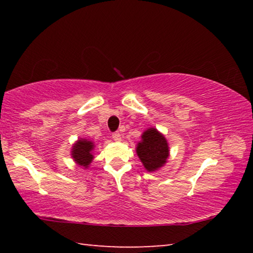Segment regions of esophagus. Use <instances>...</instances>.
<instances>
[{"label": "esophagus", "mask_w": 253, "mask_h": 253, "mask_svg": "<svg viewBox=\"0 0 253 253\" xmlns=\"http://www.w3.org/2000/svg\"><path fill=\"white\" fill-rule=\"evenodd\" d=\"M111 137H113V139L115 140V142H121L122 140V135L119 134V132H114Z\"/></svg>", "instance_id": "34e87169"}]
</instances>
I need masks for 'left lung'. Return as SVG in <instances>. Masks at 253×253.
<instances>
[{
  "mask_svg": "<svg viewBox=\"0 0 253 253\" xmlns=\"http://www.w3.org/2000/svg\"><path fill=\"white\" fill-rule=\"evenodd\" d=\"M136 154L147 172H156L168 163L169 156L168 139L156 128H148L142 134V140L137 144Z\"/></svg>",
  "mask_w": 253,
  "mask_h": 253,
  "instance_id": "left-lung-1",
  "label": "left lung"
}]
</instances>
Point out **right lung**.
<instances>
[{
    "mask_svg": "<svg viewBox=\"0 0 253 253\" xmlns=\"http://www.w3.org/2000/svg\"><path fill=\"white\" fill-rule=\"evenodd\" d=\"M93 149H95V144L91 140L79 138L71 147L72 160L77 165L87 169L93 160Z\"/></svg>",
    "mask_w": 253,
    "mask_h": 253,
    "instance_id": "obj_1",
    "label": "right lung"
}]
</instances>
